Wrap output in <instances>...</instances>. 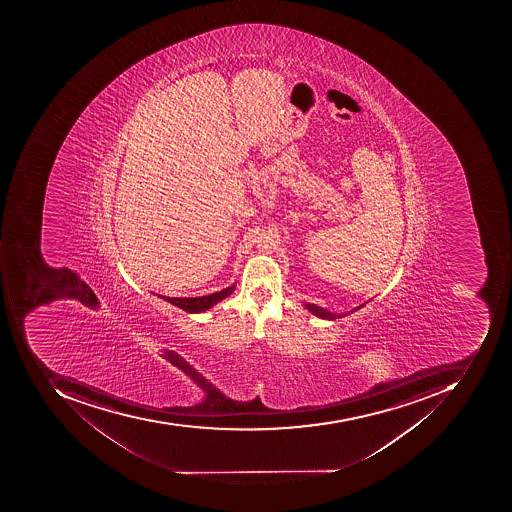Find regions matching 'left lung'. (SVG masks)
<instances>
[{"label": "left lung", "instance_id": "1", "mask_svg": "<svg viewBox=\"0 0 512 512\" xmlns=\"http://www.w3.org/2000/svg\"><path fill=\"white\" fill-rule=\"evenodd\" d=\"M304 308L308 309L312 314L317 315L320 318H326V320H335V317H341V315L331 314V312L326 311V309L320 308V306H315V304H304ZM361 306L355 308L354 311L360 309Z\"/></svg>", "mask_w": 512, "mask_h": 512}]
</instances>
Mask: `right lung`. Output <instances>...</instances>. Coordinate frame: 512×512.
<instances>
[{
  "mask_svg": "<svg viewBox=\"0 0 512 512\" xmlns=\"http://www.w3.org/2000/svg\"><path fill=\"white\" fill-rule=\"evenodd\" d=\"M234 289L235 284H232V286L223 289V291L214 292V294L211 295H203V297L174 298L164 297V295H160V297L163 298V300L174 304L177 308L183 309V311L191 312V314H198V312L208 311V309H211L214 304L218 303V301L229 297V295L234 292Z\"/></svg>",
  "mask_w": 512,
  "mask_h": 512,
  "instance_id": "right-lung-1",
  "label": "right lung"
}]
</instances>
